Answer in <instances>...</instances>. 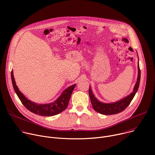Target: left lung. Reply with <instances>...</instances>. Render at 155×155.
<instances>
[{
    "mask_svg": "<svg viewBox=\"0 0 155 155\" xmlns=\"http://www.w3.org/2000/svg\"><path fill=\"white\" fill-rule=\"evenodd\" d=\"M140 70L139 68V64L138 62V76L137 82L134 87L133 91L129 95L124 97L123 99L112 103H104L99 100L94 96L91 88L90 86L89 95L91 104L95 111L102 115H114L121 112L129 105L132 100L133 99L135 94H136L140 84Z\"/></svg>",
    "mask_w": 155,
    "mask_h": 155,
    "instance_id": "1",
    "label": "left lung"
}]
</instances>
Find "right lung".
<instances>
[{"mask_svg":"<svg viewBox=\"0 0 155 155\" xmlns=\"http://www.w3.org/2000/svg\"><path fill=\"white\" fill-rule=\"evenodd\" d=\"M11 77L14 90L22 104L30 112L43 117L54 116L63 112L69 104L71 94L76 85V84H73L63 91L61 96L54 102L50 104H38L28 99L19 91L16 84L13 71L11 73Z\"/></svg>","mask_w":155,"mask_h":155,"instance_id":"right-lung-1","label":"right lung"}]
</instances>
